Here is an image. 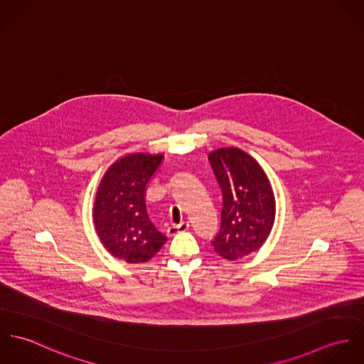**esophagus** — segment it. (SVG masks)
Segmentation results:
<instances>
[{"label":"esophagus","mask_w":364,"mask_h":364,"mask_svg":"<svg viewBox=\"0 0 364 364\" xmlns=\"http://www.w3.org/2000/svg\"><path fill=\"white\" fill-rule=\"evenodd\" d=\"M189 230V223L188 221H182L181 224H172L169 228H168V234L169 235H175L178 232H183Z\"/></svg>","instance_id":"34e87169"}]
</instances>
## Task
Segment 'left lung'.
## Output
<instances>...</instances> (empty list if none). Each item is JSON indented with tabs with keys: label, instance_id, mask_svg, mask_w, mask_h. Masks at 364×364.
I'll return each instance as SVG.
<instances>
[{
	"label": "left lung",
	"instance_id": "obj_1",
	"mask_svg": "<svg viewBox=\"0 0 364 364\" xmlns=\"http://www.w3.org/2000/svg\"><path fill=\"white\" fill-rule=\"evenodd\" d=\"M223 193L220 230L214 251L235 260L259 250L274 221V196L259 164L240 149H220L208 156Z\"/></svg>",
	"mask_w": 364,
	"mask_h": 364
}]
</instances>
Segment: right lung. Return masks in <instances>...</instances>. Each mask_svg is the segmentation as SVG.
Returning <instances> with one entry per match:
<instances>
[{
  "mask_svg": "<svg viewBox=\"0 0 364 364\" xmlns=\"http://www.w3.org/2000/svg\"><path fill=\"white\" fill-rule=\"evenodd\" d=\"M162 156L132 154L116 161L100 185L94 221L105 248L127 263L151 259L166 237L146 208V192L162 164Z\"/></svg>",
  "mask_w": 364,
  "mask_h": 364,
  "instance_id": "obj_1",
  "label": "right lung"
}]
</instances>
